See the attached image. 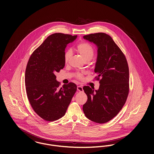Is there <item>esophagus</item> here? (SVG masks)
Here are the masks:
<instances>
[{"label":"esophagus","mask_w":154,"mask_h":154,"mask_svg":"<svg viewBox=\"0 0 154 154\" xmlns=\"http://www.w3.org/2000/svg\"><path fill=\"white\" fill-rule=\"evenodd\" d=\"M77 90H78V91H79V92H83V91H84V89H83V87H82V86H81V85H79V86H78V87H77Z\"/></svg>","instance_id":"1"}]
</instances>
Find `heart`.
Instances as JSON below:
<instances>
[{
	"label": "heart",
	"mask_w": 154,
	"mask_h": 154,
	"mask_svg": "<svg viewBox=\"0 0 154 154\" xmlns=\"http://www.w3.org/2000/svg\"><path fill=\"white\" fill-rule=\"evenodd\" d=\"M76 50L81 55L84 60L86 61H90L94 57V48L87 42H81L77 45ZM72 53L70 50H67L64 54V60L67 63L71 56ZM78 79H82L83 74L81 73H78L76 75Z\"/></svg>",
	"instance_id": "b5f03b06"
}]
</instances>
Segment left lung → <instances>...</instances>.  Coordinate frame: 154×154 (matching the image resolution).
Here are the masks:
<instances>
[{"mask_svg": "<svg viewBox=\"0 0 154 154\" xmlns=\"http://www.w3.org/2000/svg\"><path fill=\"white\" fill-rule=\"evenodd\" d=\"M84 38L97 46L94 69L100 80L98 90L84 86L88 97L83 106L85 116L91 121L105 123L122 110L129 91V71L125 56L112 38L103 32L91 34Z\"/></svg>", "mask_w": 154, "mask_h": 154, "instance_id": "8db88e82", "label": "left lung"}]
</instances>
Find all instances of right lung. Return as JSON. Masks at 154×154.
Instances as JSON below:
<instances>
[{
    "label": "right lung",
    "instance_id": "right-lung-1",
    "mask_svg": "<svg viewBox=\"0 0 154 154\" xmlns=\"http://www.w3.org/2000/svg\"><path fill=\"white\" fill-rule=\"evenodd\" d=\"M76 38L77 35L53 34L32 53L28 62L25 75L27 97L33 110L46 121L62 117L76 91L77 86L73 82L60 88L55 75L65 65L67 44Z\"/></svg>",
    "mask_w": 154,
    "mask_h": 154
}]
</instances>
